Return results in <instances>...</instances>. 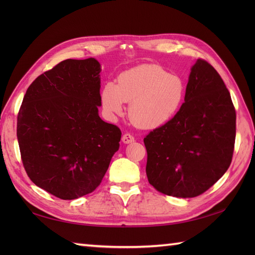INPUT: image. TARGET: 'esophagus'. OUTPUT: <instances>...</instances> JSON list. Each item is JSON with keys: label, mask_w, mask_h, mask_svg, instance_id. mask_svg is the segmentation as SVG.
I'll use <instances>...</instances> for the list:
<instances>
[{"label": "esophagus", "mask_w": 255, "mask_h": 255, "mask_svg": "<svg viewBox=\"0 0 255 255\" xmlns=\"http://www.w3.org/2000/svg\"><path fill=\"white\" fill-rule=\"evenodd\" d=\"M122 140H123L124 143H131V142L134 141V138H133L132 134H130V133H125L124 136L122 137Z\"/></svg>", "instance_id": "1"}]
</instances>
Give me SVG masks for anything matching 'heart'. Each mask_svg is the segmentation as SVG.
Masks as SVG:
<instances>
[{
	"mask_svg": "<svg viewBox=\"0 0 255 255\" xmlns=\"http://www.w3.org/2000/svg\"><path fill=\"white\" fill-rule=\"evenodd\" d=\"M185 85L177 74L156 64H141L124 71L117 84L108 82L101 93L102 105L111 115H122L129 105V119L137 127L151 129L169 122L184 100Z\"/></svg>",
	"mask_w": 255,
	"mask_h": 255,
	"instance_id": "heart-1",
	"label": "heart"
}]
</instances>
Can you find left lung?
Masks as SVG:
<instances>
[{
	"mask_svg": "<svg viewBox=\"0 0 255 255\" xmlns=\"http://www.w3.org/2000/svg\"><path fill=\"white\" fill-rule=\"evenodd\" d=\"M236 110L226 84L204 59L192 68L185 102L174 117L144 137L148 181L169 196L196 197L228 170Z\"/></svg>",
	"mask_w": 255,
	"mask_h": 255,
	"instance_id": "obj_1",
	"label": "left lung"
}]
</instances>
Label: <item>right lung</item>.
<instances>
[{"instance_id": "add662e5", "label": "right lung", "mask_w": 255, "mask_h": 255, "mask_svg": "<svg viewBox=\"0 0 255 255\" xmlns=\"http://www.w3.org/2000/svg\"><path fill=\"white\" fill-rule=\"evenodd\" d=\"M101 67L67 59L36 78L17 115V140L31 182L60 199L94 192L119 148L122 131L103 122Z\"/></svg>"}]
</instances>
